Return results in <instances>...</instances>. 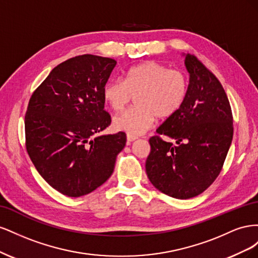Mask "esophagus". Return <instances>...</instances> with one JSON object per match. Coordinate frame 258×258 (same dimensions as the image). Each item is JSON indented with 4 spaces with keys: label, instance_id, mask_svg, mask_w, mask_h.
Segmentation results:
<instances>
[{
    "label": "esophagus",
    "instance_id": "34e87169",
    "mask_svg": "<svg viewBox=\"0 0 258 258\" xmlns=\"http://www.w3.org/2000/svg\"><path fill=\"white\" fill-rule=\"evenodd\" d=\"M138 139V137H135V136H130V135H127V143H131V142H134V141H136V140Z\"/></svg>",
    "mask_w": 258,
    "mask_h": 258
}]
</instances>
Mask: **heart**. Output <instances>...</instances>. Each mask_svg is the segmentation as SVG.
Here are the masks:
<instances>
[{
	"instance_id": "b5f03b06",
	"label": "heart",
	"mask_w": 258,
	"mask_h": 258,
	"mask_svg": "<svg viewBox=\"0 0 258 258\" xmlns=\"http://www.w3.org/2000/svg\"><path fill=\"white\" fill-rule=\"evenodd\" d=\"M188 92V79L177 69H168L156 61H146L124 72L122 81L104 85L103 98L114 112H121L132 99L136 106L116 116L113 127L130 136H140L156 120L176 114Z\"/></svg>"
}]
</instances>
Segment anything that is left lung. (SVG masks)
Masks as SVG:
<instances>
[{
	"instance_id": "1",
	"label": "left lung",
	"mask_w": 258,
	"mask_h": 258,
	"mask_svg": "<svg viewBox=\"0 0 258 258\" xmlns=\"http://www.w3.org/2000/svg\"><path fill=\"white\" fill-rule=\"evenodd\" d=\"M185 66L189 72L185 102L150 139L145 162L151 183L176 199L196 197L215 181L233 136L231 107L221 82L195 54H186Z\"/></svg>"
}]
</instances>
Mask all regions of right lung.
I'll return each instance as SVG.
<instances>
[{"instance_id":"add662e5","label":"right lung","mask_w":258,"mask_h":258,"mask_svg":"<svg viewBox=\"0 0 258 258\" xmlns=\"http://www.w3.org/2000/svg\"><path fill=\"white\" fill-rule=\"evenodd\" d=\"M116 61L82 54L52 69L30 98L26 147L37 172L68 197L87 195L107 181L126 134L100 136L111 124L103 88Z\"/></svg>"}]
</instances>
